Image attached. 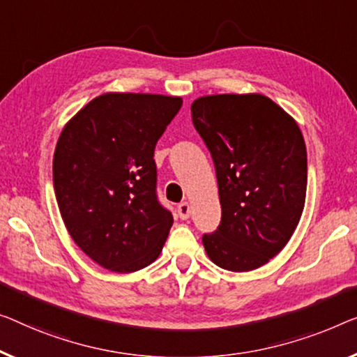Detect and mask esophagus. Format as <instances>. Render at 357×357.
Instances as JSON below:
<instances>
[{
	"label": "esophagus",
	"mask_w": 357,
	"mask_h": 357,
	"mask_svg": "<svg viewBox=\"0 0 357 357\" xmlns=\"http://www.w3.org/2000/svg\"><path fill=\"white\" fill-rule=\"evenodd\" d=\"M178 215L181 220H188V218L190 216V205L188 204V202H183V204L178 205Z\"/></svg>",
	"instance_id": "34e87169"
}]
</instances>
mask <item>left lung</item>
Returning a JSON list of instances; mask_svg holds the SVG:
<instances>
[{"label": "left lung", "instance_id": "1", "mask_svg": "<svg viewBox=\"0 0 357 357\" xmlns=\"http://www.w3.org/2000/svg\"><path fill=\"white\" fill-rule=\"evenodd\" d=\"M192 121L211 153L221 222L205 252L234 273L253 271L290 241L306 199V146L296 121L263 94L195 99Z\"/></svg>", "mask_w": 357, "mask_h": 357}]
</instances>
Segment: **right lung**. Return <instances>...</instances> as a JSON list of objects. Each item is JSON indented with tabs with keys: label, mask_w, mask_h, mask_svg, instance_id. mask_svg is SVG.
Returning <instances> with one entry per match:
<instances>
[{
	"label": "right lung",
	"mask_w": 357,
	"mask_h": 357,
	"mask_svg": "<svg viewBox=\"0 0 357 357\" xmlns=\"http://www.w3.org/2000/svg\"><path fill=\"white\" fill-rule=\"evenodd\" d=\"M176 96L105 93L63 126L52 181L63 225L93 261L135 273L155 261L173 215L157 199V141Z\"/></svg>",
	"instance_id": "add662e5"
}]
</instances>
